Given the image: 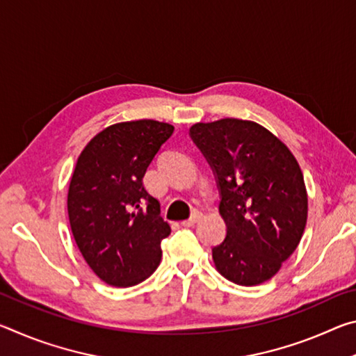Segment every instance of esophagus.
Instances as JSON below:
<instances>
[{
	"label": "esophagus",
	"instance_id": "34e87169",
	"mask_svg": "<svg viewBox=\"0 0 356 356\" xmlns=\"http://www.w3.org/2000/svg\"><path fill=\"white\" fill-rule=\"evenodd\" d=\"M201 218H202V213L196 212L195 215L191 216L190 220H185V221H182V226H185V227H191V226H195L196 222H200V221H201Z\"/></svg>",
	"mask_w": 356,
	"mask_h": 356
}]
</instances>
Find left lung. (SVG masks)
<instances>
[{
    "instance_id": "8db88e82",
    "label": "left lung",
    "mask_w": 356,
    "mask_h": 356,
    "mask_svg": "<svg viewBox=\"0 0 356 356\" xmlns=\"http://www.w3.org/2000/svg\"><path fill=\"white\" fill-rule=\"evenodd\" d=\"M190 135L218 180L227 232L212 250L215 268L238 286H257L297 250L308 220V193L293 154L252 120L197 122Z\"/></svg>"
}]
</instances>
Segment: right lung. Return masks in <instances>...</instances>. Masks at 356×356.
Segmentation results:
<instances>
[{
  "label": "right lung",
  "mask_w": 356,
  "mask_h": 356,
  "mask_svg": "<svg viewBox=\"0 0 356 356\" xmlns=\"http://www.w3.org/2000/svg\"><path fill=\"white\" fill-rule=\"evenodd\" d=\"M172 131L154 119L118 122L78 155L67 193L70 229L84 261L106 284H140L160 265V243L171 227L143 177Z\"/></svg>",
  "instance_id": "add662e5"
}]
</instances>
